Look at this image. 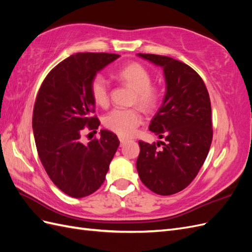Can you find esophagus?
<instances>
[{
	"label": "esophagus",
	"mask_w": 252,
	"mask_h": 252,
	"mask_svg": "<svg viewBox=\"0 0 252 252\" xmlns=\"http://www.w3.org/2000/svg\"><path fill=\"white\" fill-rule=\"evenodd\" d=\"M120 143H121V146H123V145L125 144V143H127L128 142V140H126V139H124V138H121L120 136Z\"/></svg>",
	"instance_id": "esophagus-1"
}]
</instances>
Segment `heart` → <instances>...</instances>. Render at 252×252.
<instances>
[{"mask_svg":"<svg viewBox=\"0 0 252 252\" xmlns=\"http://www.w3.org/2000/svg\"><path fill=\"white\" fill-rule=\"evenodd\" d=\"M117 78L120 82L134 90L132 104L139 105L146 112L157 108L159 100L158 89L151 85L150 72L140 63H131L118 71ZM90 94L96 105L105 107L110 100V86L102 75L97 74L91 80ZM142 114L136 108H114L103 119V124L109 130L122 136L132 135L142 123Z\"/></svg>","mask_w":252,"mask_h":252,"instance_id":"heart-1","label":"heart"}]
</instances>
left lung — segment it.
<instances>
[{
    "label": "left lung",
    "instance_id": "1",
    "mask_svg": "<svg viewBox=\"0 0 252 252\" xmlns=\"http://www.w3.org/2000/svg\"><path fill=\"white\" fill-rule=\"evenodd\" d=\"M163 68L166 94L149 130L159 144L139 141L136 169L143 184L159 195L174 194L196 177L212 141L211 104L208 90L196 71L169 57L138 53Z\"/></svg>",
    "mask_w": 252,
    "mask_h": 252
}]
</instances>
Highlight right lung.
Returning a JSON list of instances; mask_svg holds the SVG:
<instances>
[{"label": "right lung", "mask_w": 252, "mask_h": 252, "mask_svg": "<svg viewBox=\"0 0 252 252\" xmlns=\"http://www.w3.org/2000/svg\"><path fill=\"white\" fill-rule=\"evenodd\" d=\"M119 57L75 53L50 70L37 93L32 114L37 155L53 184L69 196H87L101 187L120 145L108 130L87 144L81 140L84 131H94L100 125L93 116L91 80Z\"/></svg>", "instance_id": "1"}]
</instances>
